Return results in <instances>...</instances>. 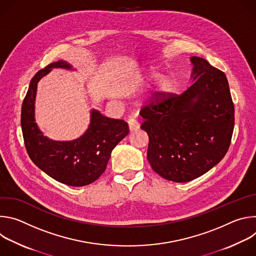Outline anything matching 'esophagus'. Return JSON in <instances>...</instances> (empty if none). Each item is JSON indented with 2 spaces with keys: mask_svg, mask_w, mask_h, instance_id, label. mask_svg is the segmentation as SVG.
<instances>
[{
  "mask_svg": "<svg viewBox=\"0 0 256 256\" xmlns=\"http://www.w3.org/2000/svg\"><path fill=\"white\" fill-rule=\"evenodd\" d=\"M128 128L130 132H136L140 128V124L138 120H136L134 118H130L128 120Z\"/></svg>",
  "mask_w": 256,
  "mask_h": 256,
  "instance_id": "obj_1",
  "label": "esophagus"
}]
</instances>
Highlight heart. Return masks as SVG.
<instances>
[{"instance_id":"obj_1","label":"heart","mask_w":256,"mask_h":256,"mask_svg":"<svg viewBox=\"0 0 256 256\" xmlns=\"http://www.w3.org/2000/svg\"><path fill=\"white\" fill-rule=\"evenodd\" d=\"M160 78H161V74H160L159 72H157V70H151L149 72V75H148V80L149 81H156V80H158ZM170 87H171V84H170L169 80L164 79L159 84V91L161 93H166V92H168L170 90Z\"/></svg>"}]
</instances>
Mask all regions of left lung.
Returning a JSON list of instances; mask_svg holds the SVG:
<instances>
[{
	"label": "left lung",
	"mask_w": 256,
	"mask_h": 256,
	"mask_svg": "<svg viewBox=\"0 0 256 256\" xmlns=\"http://www.w3.org/2000/svg\"><path fill=\"white\" fill-rule=\"evenodd\" d=\"M194 84L184 93L155 92L140 114L149 136L152 169L174 182L192 181L220 162L231 144L234 104L228 80L204 58L192 56Z\"/></svg>",
	"instance_id": "obj_1"
}]
</instances>
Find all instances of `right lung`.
I'll use <instances>...</instances> for the list:
<instances>
[{
    "label": "right lung",
    "mask_w": 256,
    "mask_h": 256,
    "mask_svg": "<svg viewBox=\"0 0 256 256\" xmlns=\"http://www.w3.org/2000/svg\"><path fill=\"white\" fill-rule=\"evenodd\" d=\"M52 68H72L64 60L52 62L38 70L32 78L24 98L21 126L24 144L32 162L48 176L68 186H88L105 171L116 146L130 132L122 120L91 112L86 132L77 140L56 142L44 136L34 118V101L38 81Z\"/></svg>",
    "instance_id": "1"
}]
</instances>
